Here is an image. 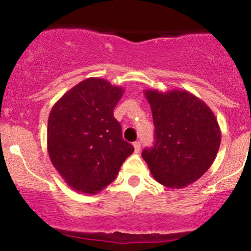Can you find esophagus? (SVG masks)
<instances>
[{
  "label": "esophagus",
  "instance_id": "34e87169",
  "mask_svg": "<svg viewBox=\"0 0 251 251\" xmlns=\"http://www.w3.org/2000/svg\"><path fill=\"white\" fill-rule=\"evenodd\" d=\"M140 142H134L133 143V148H134V151L135 152H139L140 151Z\"/></svg>",
  "mask_w": 251,
  "mask_h": 251
}]
</instances>
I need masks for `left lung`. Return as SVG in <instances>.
I'll return each instance as SVG.
<instances>
[{
	"label": "left lung",
	"mask_w": 251,
	"mask_h": 251,
	"mask_svg": "<svg viewBox=\"0 0 251 251\" xmlns=\"http://www.w3.org/2000/svg\"><path fill=\"white\" fill-rule=\"evenodd\" d=\"M151 106L154 145L142 157L158 183L181 189L208 171L221 144L214 112L203 100L184 89L144 91Z\"/></svg>",
	"instance_id": "8db88e82"
}]
</instances>
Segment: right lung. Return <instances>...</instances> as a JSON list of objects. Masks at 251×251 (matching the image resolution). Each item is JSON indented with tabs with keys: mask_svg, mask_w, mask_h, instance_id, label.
Listing matches in <instances>:
<instances>
[{
	"mask_svg": "<svg viewBox=\"0 0 251 251\" xmlns=\"http://www.w3.org/2000/svg\"><path fill=\"white\" fill-rule=\"evenodd\" d=\"M124 88L100 77H88L66 92L48 117L50 162L75 191L94 195L116 179L131 144L122 135L113 109Z\"/></svg>",
	"mask_w": 251,
	"mask_h": 251,
	"instance_id": "add662e5",
	"label": "right lung"
}]
</instances>
